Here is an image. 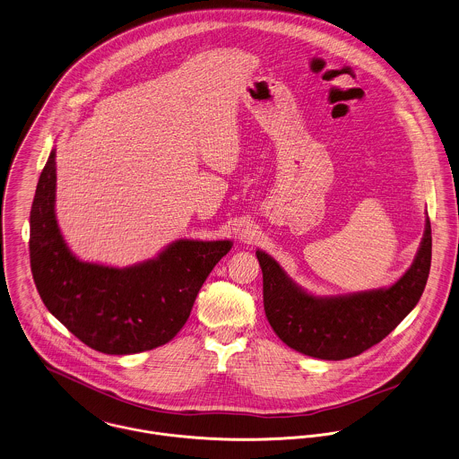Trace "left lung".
<instances>
[{
    "mask_svg": "<svg viewBox=\"0 0 459 459\" xmlns=\"http://www.w3.org/2000/svg\"><path fill=\"white\" fill-rule=\"evenodd\" d=\"M263 270L266 317L281 342L321 360H344L381 342L419 303L431 268V223L426 218L419 252L394 285L339 296H314L255 252Z\"/></svg>",
    "mask_w": 459,
    "mask_h": 459,
    "instance_id": "obj_1",
    "label": "left lung"
}]
</instances>
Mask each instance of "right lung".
<instances>
[{"label":"right lung","mask_w":459,"mask_h":459,"mask_svg":"<svg viewBox=\"0 0 459 459\" xmlns=\"http://www.w3.org/2000/svg\"><path fill=\"white\" fill-rule=\"evenodd\" d=\"M55 158L53 149L30 212V264L44 305L82 342L106 355L167 344L232 241L178 239L158 257L127 268L80 261L56 221Z\"/></svg>","instance_id":"right-lung-1"}]
</instances>
